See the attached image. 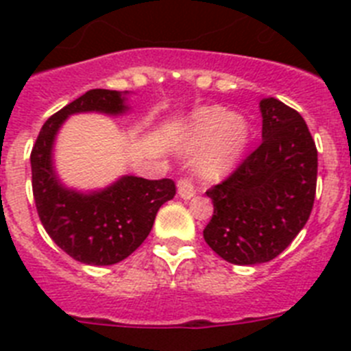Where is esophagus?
<instances>
[{
  "instance_id": "1",
  "label": "esophagus",
  "mask_w": 351,
  "mask_h": 351,
  "mask_svg": "<svg viewBox=\"0 0 351 351\" xmlns=\"http://www.w3.org/2000/svg\"><path fill=\"white\" fill-rule=\"evenodd\" d=\"M178 191H179V197L184 198V200H190V198L195 195V186H193V182H191V179H188V178L179 179Z\"/></svg>"
}]
</instances>
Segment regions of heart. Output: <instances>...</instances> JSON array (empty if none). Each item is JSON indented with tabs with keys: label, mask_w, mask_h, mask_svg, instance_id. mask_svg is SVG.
Masks as SVG:
<instances>
[{
	"label": "heart",
	"mask_w": 351,
	"mask_h": 351,
	"mask_svg": "<svg viewBox=\"0 0 351 351\" xmlns=\"http://www.w3.org/2000/svg\"><path fill=\"white\" fill-rule=\"evenodd\" d=\"M246 137L247 125L243 117L232 116L221 107H204L186 123L179 145L184 153H197L210 141L198 158V172L206 179H221L234 165Z\"/></svg>",
	"instance_id": "obj_1"
}]
</instances>
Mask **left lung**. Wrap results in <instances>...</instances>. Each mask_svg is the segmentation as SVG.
<instances>
[{
	"label": "left lung",
	"instance_id": "left-lung-1",
	"mask_svg": "<svg viewBox=\"0 0 351 351\" xmlns=\"http://www.w3.org/2000/svg\"><path fill=\"white\" fill-rule=\"evenodd\" d=\"M262 142L219 184L207 190L214 213L204 239L235 265L283 253L309 219L318 153L306 121L276 98L260 101Z\"/></svg>",
	"mask_w": 351,
	"mask_h": 351
}]
</instances>
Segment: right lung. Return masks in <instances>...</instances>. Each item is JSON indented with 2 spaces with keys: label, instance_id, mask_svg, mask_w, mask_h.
<instances>
[{
  "label": "right lung",
  "instance_id": "1",
  "mask_svg": "<svg viewBox=\"0 0 351 351\" xmlns=\"http://www.w3.org/2000/svg\"><path fill=\"white\" fill-rule=\"evenodd\" d=\"M126 93L91 89L49 117L31 151V184L43 228L80 263L112 265L137 250L153 228L156 213L176 195L172 179L125 176L104 190L82 193L64 188L52 167V145L68 116L128 110Z\"/></svg>",
  "mask_w": 351,
  "mask_h": 351
}]
</instances>
